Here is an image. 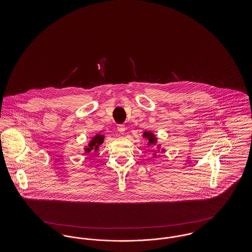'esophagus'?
I'll return each instance as SVG.
<instances>
[{"instance_id": "obj_1", "label": "esophagus", "mask_w": 252, "mask_h": 252, "mask_svg": "<svg viewBox=\"0 0 252 252\" xmlns=\"http://www.w3.org/2000/svg\"><path fill=\"white\" fill-rule=\"evenodd\" d=\"M117 128H118V131L120 132L121 134H124L126 131V126L124 125H119Z\"/></svg>"}]
</instances>
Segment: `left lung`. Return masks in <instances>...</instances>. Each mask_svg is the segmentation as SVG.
Listing matches in <instances>:
<instances>
[{"label": "left lung", "mask_w": 252, "mask_h": 252, "mask_svg": "<svg viewBox=\"0 0 252 252\" xmlns=\"http://www.w3.org/2000/svg\"><path fill=\"white\" fill-rule=\"evenodd\" d=\"M144 136L148 140V145H154L157 143L156 137L151 132H144ZM163 151V150H162Z\"/></svg>", "instance_id": "1"}]
</instances>
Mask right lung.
Here are the masks:
<instances>
[{
  "mask_svg": "<svg viewBox=\"0 0 252 252\" xmlns=\"http://www.w3.org/2000/svg\"><path fill=\"white\" fill-rule=\"evenodd\" d=\"M103 141H104V136L101 134H96L95 137L93 138L92 142L89 144V146L85 148L86 153H90L93 150L97 151L98 147L103 144Z\"/></svg>",
  "mask_w": 252,
  "mask_h": 252,
  "instance_id": "add662e5",
  "label": "right lung"
}]
</instances>
